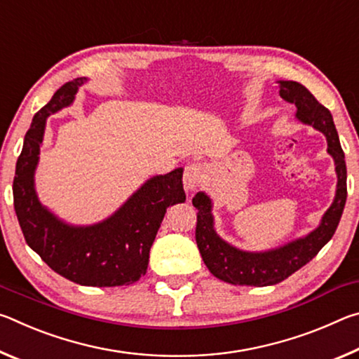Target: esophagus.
Listing matches in <instances>:
<instances>
[{
  "mask_svg": "<svg viewBox=\"0 0 359 359\" xmlns=\"http://www.w3.org/2000/svg\"><path fill=\"white\" fill-rule=\"evenodd\" d=\"M208 175V169L204 165H199V163H193V165H188L184 172V185L187 191H194L198 190L199 187Z\"/></svg>",
  "mask_w": 359,
  "mask_h": 359,
  "instance_id": "esophagus-1",
  "label": "esophagus"
}]
</instances>
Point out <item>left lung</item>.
Returning <instances> with one entry per match:
<instances>
[{
  "label": "left lung",
  "mask_w": 359,
  "mask_h": 359,
  "mask_svg": "<svg viewBox=\"0 0 359 359\" xmlns=\"http://www.w3.org/2000/svg\"><path fill=\"white\" fill-rule=\"evenodd\" d=\"M280 96L296 106V118L323 133L327 141V154L334 158L337 172V190L331 208L306 238L288 242L267 252H244L224 242L214 229L212 201L208 194L199 191L193 198V205L198 209L196 244L204 264L217 278L233 285L267 287L280 283L297 269L306 266L323 248L336 233L337 224L347 201V166L345 155L340 147L337 130L332 115L320 104L317 98L293 81H278Z\"/></svg>",
  "instance_id": "left-lung-1"
}]
</instances>
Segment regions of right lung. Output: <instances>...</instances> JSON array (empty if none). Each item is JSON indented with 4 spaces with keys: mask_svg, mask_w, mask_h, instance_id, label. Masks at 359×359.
<instances>
[{
    "mask_svg": "<svg viewBox=\"0 0 359 359\" xmlns=\"http://www.w3.org/2000/svg\"><path fill=\"white\" fill-rule=\"evenodd\" d=\"M83 82L87 79L77 77L62 85L34 115L15 166L14 209L27 244L57 274L85 287L131 285L147 272L150 247L166 209L185 201L184 169L149 179L114 215L92 226H72L48 212L34 190L46 120L69 106Z\"/></svg>",
    "mask_w": 359,
    "mask_h": 359,
    "instance_id": "1",
    "label": "right lung"
}]
</instances>
